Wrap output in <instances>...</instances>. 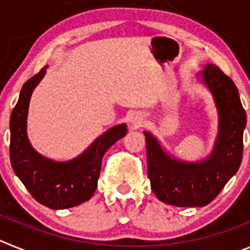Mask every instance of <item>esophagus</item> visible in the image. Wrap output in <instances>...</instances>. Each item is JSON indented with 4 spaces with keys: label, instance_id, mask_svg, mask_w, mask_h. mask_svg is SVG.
Here are the masks:
<instances>
[{
    "label": "esophagus",
    "instance_id": "1",
    "mask_svg": "<svg viewBox=\"0 0 250 250\" xmlns=\"http://www.w3.org/2000/svg\"><path fill=\"white\" fill-rule=\"evenodd\" d=\"M143 121H144V116H143V114H140V112H135V114L130 118V124H131L132 127H135V129L136 127L141 126Z\"/></svg>",
    "mask_w": 250,
    "mask_h": 250
}]
</instances>
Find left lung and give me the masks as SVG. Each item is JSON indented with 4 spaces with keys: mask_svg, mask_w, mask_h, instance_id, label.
<instances>
[{
    "mask_svg": "<svg viewBox=\"0 0 250 250\" xmlns=\"http://www.w3.org/2000/svg\"><path fill=\"white\" fill-rule=\"evenodd\" d=\"M202 79L213 95L219 116V130L210 155L195 163L171 158L155 136L144 131L151 189L160 202L174 207L209 204L242 163L247 115L237 86L213 63L205 66Z\"/></svg>",
    "mask_w": 250,
    "mask_h": 250,
    "instance_id": "1",
    "label": "left lung"
}]
</instances>
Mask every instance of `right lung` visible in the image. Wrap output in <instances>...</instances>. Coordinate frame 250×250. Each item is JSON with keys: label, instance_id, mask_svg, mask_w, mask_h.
<instances>
[{"label": "right lung", "instance_id": "1", "mask_svg": "<svg viewBox=\"0 0 250 250\" xmlns=\"http://www.w3.org/2000/svg\"><path fill=\"white\" fill-rule=\"evenodd\" d=\"M47 66L22 86L10 119V159L17 176L40 204L67 209L89 200L96 190L101 160L107 149L126 135L125 124L105 131L77 158L55 161L31 146L27 138V112L31 95L42 80Z\"/></svg>", "mask_w": 250, "mask_h": 250}]
</instances>
